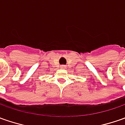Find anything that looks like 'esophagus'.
I'll list each match as a JSON object with an SVG mask.
<instances>
[{
  "label": "esophagus",
  "mask_w": 125,
  "mask_h": 125,
  "mask_svg": "<svg viewBox=\"0 0 125 125\" xmlns=\"http://www.w3.org/2000/svg\"><path fill=\"white\" fill-rule=\"evenodd\" d=\"M65 67V66H62V68H64Z\"/></svg>",
  "instance_id": "esophagus-1"
}]
</instances>
